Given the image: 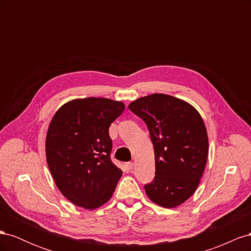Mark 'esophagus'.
<instances>
[{"mask_svg": "<svg viewBox=\"0 0 251 251\" xmlns=\"http://www.w3.org/2000/svg\"><path fill=\"white\" fill-rule=\"evenodd\" d=\"M125 166H126V171H131V170L133 169L134 163H133V162H126V163L125 164Z\"/></svg>", "mask_w": 251, "mask_h": 251, "instance_id": "esophagus-1", "label": "esophagus"}]
</instances>
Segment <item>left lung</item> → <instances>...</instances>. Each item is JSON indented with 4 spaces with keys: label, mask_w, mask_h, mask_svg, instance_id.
I'll return each instance as SVG.
<instances>
[{
    "label": "left lung",
    "mask_w": 251,
    "mask_h": 251,
    "mask_svg": "<svg viewBox=\"0 0 251 251\" xmlns=\"http://www.w3.org/2000/svg\"><path fill=\"white\" fill-rule=\"evenodd\" d=\"M146 123L155 153V178L144 189L149 199L173 208L200 183L208 155L206 127L192 104L166 94H151L128 104Z\"/></svg>",
    "instance_id": "8db88e82"
}]
</instances>
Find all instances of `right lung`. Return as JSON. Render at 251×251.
<instances>
[{"label": "right lung", "mask_w": 251, "mask_h": 251, "mask_svg": "<svg viewBox=\"0 0 251 251\" xmlns=\"http://www.w3.org/2000/svg\"><path fill=\"white\" fill-rule=\"evenodd\" d=\"M125 104L108 98L74 100L53 116L46 157L57 188L76 206L95 209L108 202L123 171L111 160L109 127Z\"/></svg>", "instance_id": "right-lung-1"}]
</instances>
